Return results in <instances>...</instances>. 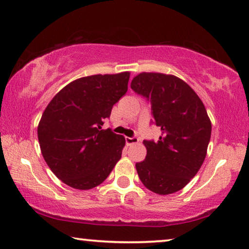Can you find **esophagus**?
<instances>
[{"label": "esophagus", "instance_id": "esophagus-1", "mask_svg": "<svg viewBox=\"0 0 249 249\" xmlns=\"http://www.w3.org/2000/svg\"><path fill=\"white\" fill-rule=\"evenodd\" d=\"M138 142H139V139L137 137H125V142H127V145L137 144Z\"/></svg>", "mask_w": 249, "mask_h": 249}]
</instances>
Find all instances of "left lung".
Segmentation results:
<instances>
[{
    "instance_id": "left-lung-1",
    "label": "left lung",
    "mask_w": 249,
    "mask_h": 249,
    "mask_svg": "<svg viewBox=\"0 0 249 249\" xmlns=\"http://www.w3.org/2000/svg\"><path fill=\"white\" fill-rule=\"evenodd\" d=\"M131 89L152 105L153 122L161 128L159 141H144L147 155L136 169L146 188L159 195L182 189L205 160L212 124L193 88L180 78L142 72Z\"/></svg>"
}]
</instances>
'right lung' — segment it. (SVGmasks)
<instances>
[{
  "instance_id": "1",
  "label": "right lung",
  "mask_w": 249,
  "mask_h": 249,
  "mask_svg": "<svg viewBox=\"0 0 249 249\" xmlns=\"http://www.w3.org/2000/svg\"><path fill=\"white\" fill-rule=\"evenodd\" d=\"M129 77L121 72L79 78L63 87L43 112L37 128L40 151L66 185L94 188L121 159L124 137L102 125L127 93Z\"/></svg>"
}]
</instances>
